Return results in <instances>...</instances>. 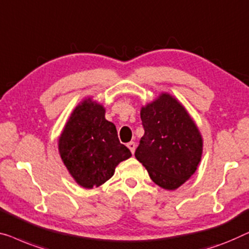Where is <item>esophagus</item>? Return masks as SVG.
<instances>
[{
    "label": "esophagus",
    "instance_id": "esophagus-1",
    "mask_svg": "<svg viewBox=\"0 0 249 249\" xmlns=\"http://www.w3.org/2000/svg\"><path fill=\"white\" fill-rule=\"evenodd\" d=\"M128 148L129 149H130V151H131V153L133 154V153H135V149H136V143L135 142H128Z\"/></svg>",
    "mask_w": 249,
    "mask_h": 249
}]
</instances>
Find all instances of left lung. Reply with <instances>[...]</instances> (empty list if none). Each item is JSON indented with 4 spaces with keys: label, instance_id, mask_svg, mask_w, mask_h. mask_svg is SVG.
<instances>
[{
    "label": "left lung",
    "instance_id": "8db88e82",
    "mask_svg": "<svg viewBox=\"0 0 249 249\" xmlns=\"http://www.w3.org/2000/svg\"><path fill=\"white\" fill-rule=\"evenodd\" d=\"M145 133L135 156L165 190H176L196 173L203 150L202 136L181 103L161 93L140 110Z\"/></svg>",
    "mask_w": 249,
    "mask_h": 249
}]
</instances>
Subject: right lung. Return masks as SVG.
<instances>
[{
	"instance_id": "obj_1",
	"label": "right lung",
	"mask_w": 249,
	"mask_h": 249,
	"mask_svg": "<svg viewBox=\"0 0 249 249\" xmlns=\"http://www.w3.org/2000/svg\"><path fill=\"white\" fill-rule=\"evenodd\" d=\"M59 155L71 178L84 189L110 179L119 163L131 156L119 142L117 128L106 119V109L91 98L71 112L58 139Z\"/></svg>"
}]
</instances>
